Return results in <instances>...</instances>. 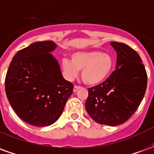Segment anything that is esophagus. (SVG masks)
<instances>
[{"instance_id":"1","label":"esophagus","mask_w":154,"mask_h":154,"mask_svg":"<svg viewBox=\"0 0 154 154\" xmlns=\"http://www.w3.org/2000/svg\"><path fill=\"white\" fill-rule=\"evenodd\" d=\"M80 88V87L79 86H74V88H73V91L74 92H76L78 89Z\"/></svg>"}]
</instances>
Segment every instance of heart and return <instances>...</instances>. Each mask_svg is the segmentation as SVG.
<instances>
[{"label":"heart","instance_id":"b5f03b06","mask_svg":"<svg viewBox=\"0 0 154 154\" xmlns=\"http://www.w3.org/2000/svg\"><path fill=\"white\" fill-rule=\"evenodd\" d=\"M115 62L108 54L100 51L77 52L72 54L71 60L61 61V71L67 81H72L82 70L81 77L89 86H97L106 80L113 71Z\"/></svg>","mask_w":154,"mask_h":154}]
</instances>
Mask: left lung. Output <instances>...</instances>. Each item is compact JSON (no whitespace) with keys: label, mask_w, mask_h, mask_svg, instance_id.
<instances>
[{"label":"left lung","mask_w":154,"mask_h":154,"mask_svg":"<svg viewBox=\"0 0 154 154\" xmlns=\"http://www.w3.org/2000/svg\"><path fill=\"white\" fill-rule=\"evenodd\" d=\"M110 44L117 53L116 70L102 83L88 89L86 110L96 122L116 126L127 121L138 109L148 76L136 51L123 43Z\"/></svg>","instance_id":"left-lung-1"}]
</instances>
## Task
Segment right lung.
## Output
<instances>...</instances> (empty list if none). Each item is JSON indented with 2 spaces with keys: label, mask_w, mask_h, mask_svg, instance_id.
Returning a JSON list of instances; mask_svg holds the SVG:
<instances>
[{
  "label": "right lung",
  "mask_w": 154,
  "mask_h": 154,
  "mask_svg": "<svg viewBox=\"0 0 154 154\" xmlns=\"http://www.w3.org/2000/svg\"><path fill=\"white\" fill-rule=\"evenodd\" d=\"M53 41H41L13 57L5 79L6 97L17 116L32 125L44 127L57 120L73 91V84L62 76L50 52Z\"/></svg>",
  "instance_id": "1"
}]
</instances>
